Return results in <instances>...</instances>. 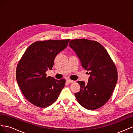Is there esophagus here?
I'll return each mask as SVG.
<instances>
[{
	"mask_svg": "<svg viewBox=\"0 0 133 133\" xmlns=\"http://www.w3.org/2000/svg\"><path fill=\"white\" fill-rule=\"evenodd\" d=\"M66 82L68 83H71L74 82V81H73V80H71L70 79H66Z\"/></svg>",
	"mask_w": 133,
	"mask_h": 133,
	"instance_id": "esophagus-1",
	"label": "esophagus"
}]
</instances>
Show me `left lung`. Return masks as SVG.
<instances>
[{
	"mask_svg": "<svg viewBox=\"0 0 133 133\" xmlns=\"http://www.w3.org/2000/svg\"><path fill=\"white\" fill-rule=\"evenodd\" d=\"M69 45L90 74L87 84L78 82L80 90L75 93V97L87 109H97L108 101L115 89L118 80L116 66L107 50L97 42L73 39Z\"/></svg>",
	"mask_w": 133,
	"mask_h": 133,
	"instance_id": "left-lung-1",
	"label": "left lung"
}]
</instances>
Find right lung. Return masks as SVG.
Segmentation results:
<instances>
[{
	"mask_svg": "<svg viewBox=\"0 0 133 133\" xmlns=\"http://www.w3.org/2000/svg\"><path fill=\"white\" fill-rule=\"evenodd\" d=\"M70 39L38 41L28 47L19 60L16 79L23 94L30 103L40 108L53 104L65 86V79L46 77L57 55L67 47Z\"/></svg>",
	"mask_w": 133,
	"mask_h": 133,
	"instance_id": "add662e5",
	"label": "right lung"
}]
</instances>
